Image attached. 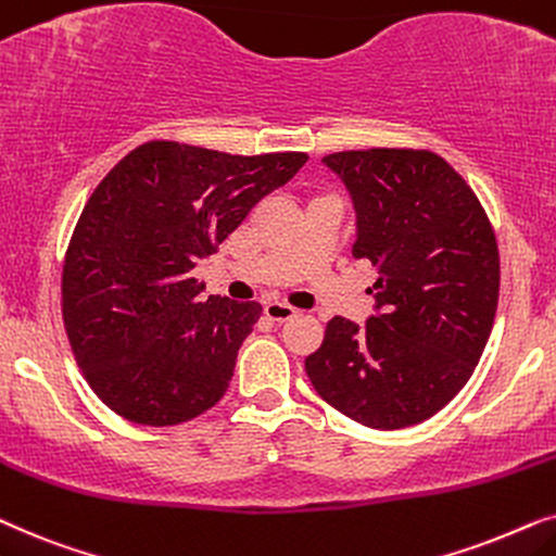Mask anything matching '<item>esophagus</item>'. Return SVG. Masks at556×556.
Here are the masks:
<instances>
[{
	"label": "esophagus",
	"instance_id": "obj_1",
	"mask_svg": "<svg viewBox=\"0 0 556 556\" xmlns=\"http://www.w3.org/2000/svg\"><path fill=\"white\" fill-rule=\"evenodd\" d=\"M264 315L269 317L271 323H287V320H292L294 315H298V309L290 307V305H285V302H266Z\"/></svg>",
	"mask_w": 556,
	"mask_h": 556
}]
</instances>
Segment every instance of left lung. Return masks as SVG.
<instances>
[{"label":"left lung","instance_id":"obj_1","mask_svg":"<svg viewBox=\"0 0 556 556\" xmlns=\"http://www.w3.org/2000/svg\"><path fill=\"white\" fill-rule=\"evenodd\" d=\"M351 190L355 258L379 271L364 328L336 315L305 358L317 394L358 425L438 414L476 371L498 307V243L468 182L429 150L332 152Z\"/></svg>","mask_w":556,"mask_h":556}]
</instances>
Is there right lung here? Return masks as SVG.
<instances>
[{
	"instance_id": "right-lung-1",
	"label": "right lung",
	"mask_w": 556,
	"mask_h": 556,
	"mask_svg": "<svg viewBox=\"0 0 556 556\" xmlns=\"http://www.w3.org/2000/svg\"><path fill=\"white\" fill-rule=\"evenodd\" d=\"M305 162V152L243 157L152 139L96 185L61 292L73 355L111 412L173 427L218 404L262 305L203 300L190 271Z\"/></svg>"
}]
</instances>
